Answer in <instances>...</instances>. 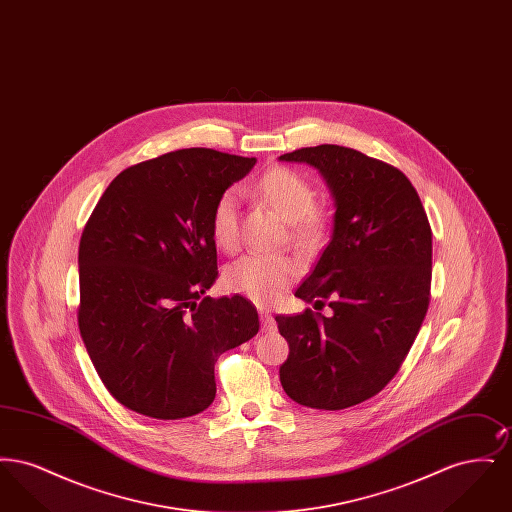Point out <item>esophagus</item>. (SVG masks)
I'll return each mask as SVG.
<instances>
[{"mask_svg":"<svg viewBox=\"0 0 512 512\" xmlns=\"http://www.w3.org/2000/svg\"><path fill=\"white\" fill-rule=\"evenodd\" d=\"M261 330L263 332H274L276 330V320L272 315H268L267 311L261 313Z\"/></svg>","mask_w":512,"mask_h":512,"instance_id":"obj_1","label":"esophagus"}]
</instances>
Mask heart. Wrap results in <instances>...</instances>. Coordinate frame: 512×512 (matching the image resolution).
I'll return each instance as SVG.
<instances>
[{
  "label": "heart",
  "instance_id": "heart-1",
  "mask_svg": "<svg viewBox=\"0 0 512 512\" xmlns=\"http://www.w3.org/2000/svg\"><path fill=\"white\" fill-rule=\"evenodd\" d=\"M253 190L290 222V232L297 244L315 247L324 240L328 219L324 209L315 205L317 192L307 176L278 165L263 172L255 180ZM211 232L215 244L226 251L240 244V199L236 190H228L217 199L211 215ZM299 274L301 265L292 255L247 253L226 267L224 286L259 305H268L280 299Z\"/></svg>",
  "mask_w": 512,
  "mask_h": 512
}]
</instances>
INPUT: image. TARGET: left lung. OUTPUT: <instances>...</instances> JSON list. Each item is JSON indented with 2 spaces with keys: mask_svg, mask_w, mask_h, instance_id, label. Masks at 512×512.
I'll return each instance as SVG.
<instances>
[{
  "mask_svg": "<svg viewBox=\"0 0 512 512\" xmlns=\"http://www.w3.org/2000/svg\"><path fill=\"white\" fill-rule=\"evenodd\" d=\"M309 163L334 199V234L295 295L328 303L278 315L290 343L280 382L295 403L340 411L388 386L430 305L432 228L411 180L351 147L322 144L280 155Z\"/></svg>",
  "mask_w": 512,
  "mask_h": 512,
  "instance_id": "1",
  "label": "left lung"
}]
</instances>
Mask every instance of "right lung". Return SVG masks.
Instances as JSON below:
<instances>
[{
	"label": "right lung",
	"mask_w": 512,
	"mask_h": 512,
	"mask_svg": "<svg viewBox=\"0 0 512 512\" xmlns=\"http://www.w3.org/2000/svg\"><path fill=\"white\" fill-rule=\"evenodd\" d=\"M255 157L207 147L132 165L107 186L78 247V328L107 391L134 413L205 411L215 363L259 332L242 295L205 297L219 278L211 215Z\"/></svg>",
	"instance_id": "right-lung-1"
}]
</instances>
